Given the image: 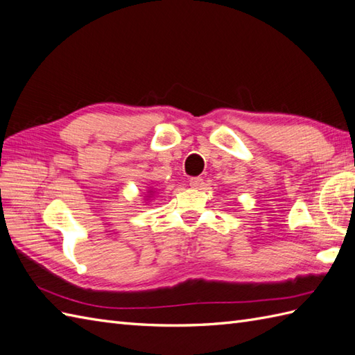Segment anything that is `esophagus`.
<instances>
[{"label":"esophagus","mask_w":355,"mask_h":355,"mask_svg":"<svg viewBox=\"0 0 355 355\" xmlns=\"http://www.w3.org/2000/svg\"><path fill=\"white\" fill-rule=\"evenodd\" d=\"M203 179L202 178H191L189 179V187L193 188H202L203 187Z\"/></svg>","instance_id":"esophagus-1"}]
</instances>
